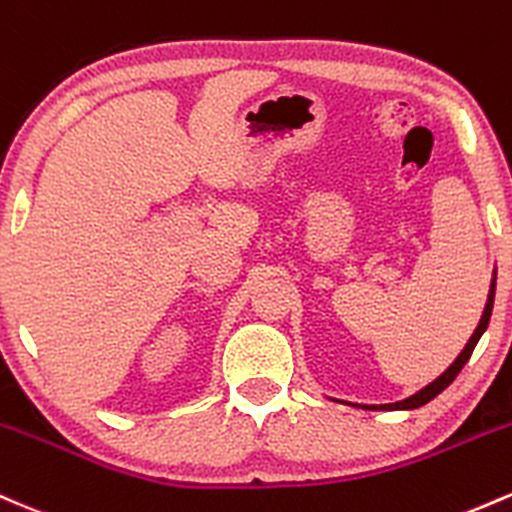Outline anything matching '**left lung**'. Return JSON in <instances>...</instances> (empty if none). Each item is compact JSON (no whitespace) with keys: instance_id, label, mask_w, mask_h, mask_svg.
I'll return each mask as SVG.
<instances>
[{"instance_id":"obj_1","label":"left lung","mask_w":512,"mask_h":512,"mask_svg":"<svg viewBox=\"0 0 512 512\" xmlns=\"http://www.w3.org/2000/svg\"><path fill=\"white\" fill-rule=\"evenodd\" d=\"M493 296H496V272H493V282H491V291H488V301H486V308H484V316H481L479 325H476V330H474V335H471L469 342H466L464 350L459 352V357L454 359L452 364H449V369H447L445 374L437 376V379L432 381V384L425 386L423 391L413 393V396L403 398V401H398V403H386V406H369V408H379V411H413V408L425 406V403L432 401V398H435L437 393L445 391L447 386L452 384L454 379H457V374L462 372L464 364L469 362V357H471V352H474L476 342L481 340V335H484V330L488 328V320H491V311H493ZM364 408H367V406H364Z\"/></svg>"}]
</instances>
